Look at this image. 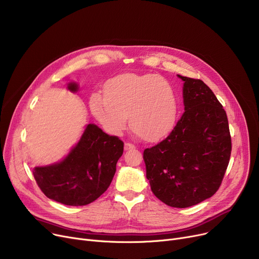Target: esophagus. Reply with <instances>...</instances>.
Wrapping results in <instances>:
<instances>
[{"mask_svg":"<svg viewBox=\"0 0 259 259\" xmlns=\"http://www.w3.org/2000/svg\"><path fill=\"white\" fill-rule=\"evenodd\" d=\"M124 148H125V150H130V149H134L135 146L133 144H131V143H125Z\"/></svg>","mask_w":259,"mask_h":259,"instance_id":"1","label":"esophagus"}]
</instances>
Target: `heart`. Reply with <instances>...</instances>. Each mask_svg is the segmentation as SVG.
<instances>
[{
  "instance_id": "1",
  "label": "heart",
  "mask_w": 259,
  "mask_h": 259,
  "mask_svg": "<svg viewBox=\"0 0 259 259\" xmlns=\"http://www.w3.org/2000/svg\"><path fill=\"white\" fill-rule=\"evenodd\" d=\"M106 94L94 92L90 107L94 116L111 134H119L129 124L149 142L165 138L179 114V97L167 79L157 74L127 73L112 78Z\"/></svg>"
}]
</instances>
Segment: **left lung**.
I'll return each mask as SVG.
<instances>
[{
	"label": "left lung",
	"mask_w": 259,
	"mask_h": 259,
	"mask_svg": "<svg viewBox=\"0 0 259 259\" xmlns=\"http://www.w3.org/2000/svg\"><path fill=\"white\" fill-rule=\"evenodd\" d=\"M184 80L185 112L168 137L144 150L146 176L166 205L188 208L220 189L232 150L227 113L201 79Z\"/></svg>",
	"instance_id": "obj_1"
}]
</instances>
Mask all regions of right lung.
<instances>
[{"instance_id":"right-lung-1","label":"right lung","mask_w":259,"mask_h":259,"mask_svg":"<svg viewBox=\"0 0 259 259\" xmlns=\"http://www.w3.org/2000/svg\"><path fill=\"white\" fill-rule=\"evenodd\" d=\"M68 89L77 91L75 83ZM124 143L89 124L77 145L62 161L33 169L34 180L50 199L67 206H85L110 186Z\"/></svg>"}]
</instances>
